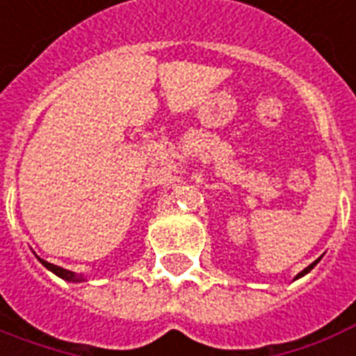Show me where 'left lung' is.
<instances>
[{"mask_svg": "<svg viewBox=\"0 0 356 356\" xmlns=\"http://www.w3.org/2000/svg\"><path fill=\"white\" fill-rule=\"evenodd\" d=\"M320 259H322V257H320ZM320 259H316V261H314V263H311V264H309V266H307V268H305V270H301L300 274L296 275L294 280H300V277H303V275H305V274H309V272H311V270H312V268H314V266H316V264H318V263H320Z\"/></svg>", "mask_w": 356, "mask_h": 356, "instance_id": "8db88e82", "label": "left lung"}]
</instances>
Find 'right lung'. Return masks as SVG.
Masks as SVG:
<instances>
[{
	"instance_id": "1",
	"label": "right lung",
	"mask_w": 356,
	"mask_h": 356,
	"mask_svg": "<svg viewBox=\"0 0 356 356\" xmlns=\"http://www.w3.org/2000/svg\"><path fill=\"white\" fill-rule=\"evenodd\" d=\"M36 259H38L40 263L44 264L45 268L51 270L53 274L58 275L60 280L67 281V283H82V281H86V277H84L82 274H75V272H71V270H65V268H62V266H56V264L47 263V261H44V259H40V257H36Z\"/></svg>"
}]
</instances>
